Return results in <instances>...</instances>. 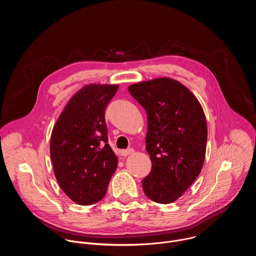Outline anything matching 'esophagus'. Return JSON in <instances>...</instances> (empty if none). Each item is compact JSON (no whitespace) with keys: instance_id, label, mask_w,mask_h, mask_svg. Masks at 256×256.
I'll return each mask as SVG.
<instances>
[{"instance_id":"esophagus-1","label":"esophagus","mask_w":256,"mask_h":256,"mask_svg":"<svg viewBox=\"0 0 256 256\" xmlns=\"http://www.w3.org/2000/svg\"><path fill=\"white\" fill-rule=\"evenodd\" d=\"M134 153V150L132 149H128V150H122V151H120V155L122 156V157H126V156H128V155H130V154H132Z\"/></svg>"}]
</instances>
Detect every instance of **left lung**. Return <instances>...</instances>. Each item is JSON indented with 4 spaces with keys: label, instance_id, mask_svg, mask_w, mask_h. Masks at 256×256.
<instances>
[{
    "label": "left lung",
    "instance_id": "8db88e82",
    "mask_svg": "<svg viewBox=\"0 0 256 256\" xmlns=\"http://www.w3.org/2000/svg\"><path fill=\"white\" fill-rule=\"evenodd\" d=\"M147 112L146 150L152 169L142 180L144 194L170 204L192 184L204 165L208 128L202 108L179 82L159 78L128 87Z\"/></svg>",
    "mask_w": 256,
    "mask_h": 256
}]
</instances>
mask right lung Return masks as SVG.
<instances>
[{
  "label": "right lung",
  "mask_w": 256,
  "mask_h": 256,
  "mask_svg": "<svg viewBox=\"0 0 256 256\" xmlns=\"http://www.w3.org/2000/svg\"><path fill=\"white\" fill-rule=\"evenodd\" d=\"M118 85L90 84L66 104L52 134L50 158L62 190L81 206L101 200L118 167L105 109Z\"/></svg>",
  "instance_id": "right-lung-1"
}]
</instances>
